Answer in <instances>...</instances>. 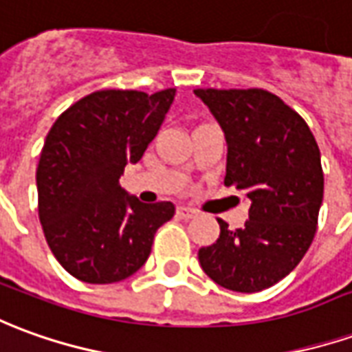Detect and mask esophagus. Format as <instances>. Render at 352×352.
Returning a JSON list of instances; mask_svg holds the SVG:
<instances>
[{
	"label": "esophagus",
	"mask_w": 352,
	"mask_h": 352,
	"mask_svg": "<svg viewBox=\"0 0 352 352\" xmlns=\"http://www.w3.org/2000/svg\"><path fill=\"white\" fill-rule=\"evenodd\" d=\"M177 215L181 219H192L196 217V210H190V208H184V206H181V208H177Z\"/></svg>",
	"instance_id": "34e87169"
}]
</instances>
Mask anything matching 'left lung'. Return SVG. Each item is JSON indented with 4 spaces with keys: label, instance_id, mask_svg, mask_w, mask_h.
Returning a JSON list of instances; mask_svg holds the SVG:
<instances>
[{
    "label": "left lung",
    "instance_id": "obj_1",
    "mask_svg": "<svg viewBox=\"0 0 352 352\" xmlns=\"http://www.w3.org/2000/svg\"><path fill=\"white\" fill-rule=\"evenodd\" d=\"M227 141L225 184L252 201L244 228L217 219V242L200 248L219 286L253 294L296 269L313 242L324 196L320 151L309 125L265 89H194Z\"/></svg>",
    "mask_w": 352,
    "mask_h": 352
}]
</instances>
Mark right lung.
<instances>
[{
  "mask_svg": "<svg viewBox=\"0 0 352 352\" xmlns=\"http://www.w3.org/2000/svg\"><path fill=\"white\" fill-rule=\"evenodd\" d=\"M175 89L95 91L65 110L39 156L38 211L51 252L72 276L112 284L135 274L171 201L142 204L120 184L158 133Z\"/></svg>",
  "mask_w": 352,
  "mask_h": 352,
  "instance_id": "1",
  "label": "right lung"
}]
</instances>
